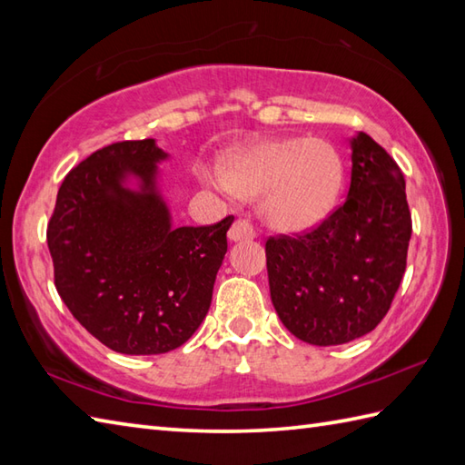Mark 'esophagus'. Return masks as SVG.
<instances>
[{
  "label": "esophagus",
  "instance_id": "obj_1",
  "mask_svg": "<svg viewBox=\"0 0 465 465\" xmlns=\"http://www.w3.org/2000/svg\"><path fill=\"white\" fill-rule=\"evenodd\" d=\"M227 238H230V242H250L255 238V230L245 220H238L230 227Z\"/></svg>",
  "mask_w": 465,
  "mask_h": 465
}]
</instances>
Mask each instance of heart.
<instances>
[{"label": "heart", "mask_w": 465, "mask_h": 465, "mask_svg": "<svg viewBox=\"0 0 465 465\" xmlns=\"http://www.w3.org/2000/svg\"><path fill=\"white\" fill-rule=\"evenodd\" d=\"M202 177L243 200L262 195L263 222L275 232L300 233L331 212L343 165L328 142L272 137L227 153L220 172H203Z\"/></svg>", "instance_id": "heart-1"}]
</instances>
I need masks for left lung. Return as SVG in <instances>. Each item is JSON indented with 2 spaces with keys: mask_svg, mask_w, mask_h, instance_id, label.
I'll use <instances>...</instances> for the list:
<instances>
[{
  "mask_svg": "<svg viewBox=\"0 0 465 465\" xmlns=\"http://www.w3.org/2000/svg\"><path fill=\"white\" fill-rule=\"evenodd\" d=\"M343 205L313 232L265 243L270 293L282 323L312 345L370 333L406 272L411 215L398 163L368 134L351 140Z\"/></svg>",
  "mask_w": 465,
  "mask_h": 465,
  "instance_id": "8db88e82",
  "label": "left lung"
}]
</instances>
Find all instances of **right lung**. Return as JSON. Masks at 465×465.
Here are the masks:
<instances>
[{"label": "right lung", "mask_w": 465, "mask_h": 465, "mask_svg": "<svg viewBox=\"0 0 465 465\" xmlns=\"http://www.w3.org/2000/svg\"><path fill=\"white\" fill-rule=\"evenodd\" d=\"M155 140L120 142L65 175L47 223L55 288L95 340L127 355L165 353L192 338L212 303L225 233L173 227Z\"/></svg>", "instance_id": "obj_1"}]
</instances>
